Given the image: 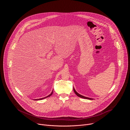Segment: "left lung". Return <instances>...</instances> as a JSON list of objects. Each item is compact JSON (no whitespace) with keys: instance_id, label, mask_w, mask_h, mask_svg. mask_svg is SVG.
<instances>
[{"instance_id":"8db88e82","label":"left lung","mask_w":130,"mask_h":130,"mask_svg":"<svg viewBox=\"0 0 130 130\" xmlns=\"http://www.w3.org/2000/svg\"><path fill=\"white\" fill-rule=\"evenodd\" d=\"M73 91H74V92H75V94L78 96V97H81V98H84V99H89V100H92V99H91V98H88V97H84V96H82V95H80L79 94H78V92L76 91V90L75 89V88H73Z\"/></svg>"}]
</instances>
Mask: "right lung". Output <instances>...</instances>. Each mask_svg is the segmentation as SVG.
Here are the masks:
<instances>
[{"label": "right lung", "mask_w": 130, "mask_h": 130, "mask_svg": "<svg viewBox=\"0 0 130 130\" xmlns=\"http://www.w3.org/2000/svg\"><path fill=\"white\" fill-rule=\"evenodd\" d=\"M53 94V91H52V92L49 95V96H47V97H45V98H41V99H35V100H42V99H45V98H47V97H50V96H51V95H52V94Z\"/></svg>", "instance_id": "obj_1"}]
</instances>
